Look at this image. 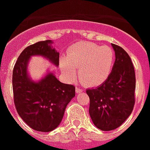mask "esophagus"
Segmentation results:
<instances>
[{
    "mask_svg": "<svg viewBox=\"0 0 150 150\" xmlns=\"http://www.w3.org/2000/svg\"><path fill=\"white\" fill-rule=\"evenodd\" d=\"M75 91H76V93H82V91H84V89H82V88H80L79 86H76V88H75Z\"/></svg>",
    "mask_w": 150,
    "mask_h": 150,
    "instance_id": "34e87169",
    "label": "esophagus"
}]
</instances>
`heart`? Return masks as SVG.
Returning <instances> with one entry per match:
<instances>
[{"mask_svg":"<svg viewBox=\"0 0 150 150\" xmlns=\"http://www.w3.org/2000/svg\"><path fill=\"white\" fill-rule=\"evenodd\" d=\"M114 52L108 46L82 42L71 46L67 50L65 58L61 60V68L66 79L72 82L79 76L85 84L96 86L104 82L111 71Z\"/></svg>","mask_w":150,"mask_h":150,"instance_id":"b5f03b06","label":"heart"}]
</instances>
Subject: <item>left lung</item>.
<instances>
[{
	"instance_id": "left-lung-1",
	"label": "left lung",
	"mask_w": 150,
	"mask_h": 150,
	"mask_svg": "<svg viewBox=\"0 0 150 150\" xmlns=\"http://www.w3.org/2000/svg\"><path fill=\"white\" fill-rule=\"evenodd\" d=\"M115 61L107 80L96 89H87L89 115L102 131L116 129L128 118L135 105V74L128 53L112 43Z\"/></svg>"
}]
</instances>
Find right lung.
<instances>
[{"mask_svg":"<svg viewBox=\"0 0 150 150\" xmlns=\"http://www.w3.org/2000/svg\"><path fill=\"white\" fill-rule=\"evenodd\" d=\"M52 41H40L27 47L18 57L12 73L14 103L18 114L34 130L48 132L60 125L65 108L75 96V87L62 83L53 73L40 82L32 81L27 64L33 55H40L59 64V53L50 47Z\"/></svg>","mask_w":150,"mask_h":150,"instance_id":"1","label":"right lung"}]
</instances>
